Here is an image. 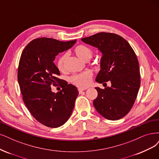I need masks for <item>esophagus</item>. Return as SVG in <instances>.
I'll return each instance as SVG.
<instances>
[{"label":"esophagus","mask_w":159,"mask_h":159,"mask_svg":"<svg viewBox=\"0 0 159 159\" xmlns=\"http://www.w3.org/2000/svg\"><path fill=\"white\" fill-rule=\"evenodd\" d=\"M86 89H79V93H81L83 91H84V90H85Z\"/></svg>","instance_id":"obj_1"}]
</instances>
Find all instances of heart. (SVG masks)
<instances>
[{
    "label": "heart",
    "mask_w": 159,
    "mask_h": 159,
    "mask_svg": "<svg viewBox=\"0 0 159 159\" xmlns=\"http://www.w3.org/2000/svg\"><path fill=\"white\" fill-rule=\"evenodd\" d=\"M73 53L75 55L84 61H89L93 56V52L89 47L84 45H79L74 48ZM67 59V55L63 54L60 56L57 62V67L61 72L65 70V63ZM93 75L90 71H86L83 73L74 75L70 78L73 84L80 89H85L90 84Z\"/></svg>",
    "instance_id": "heart-1"
}]
</instances>
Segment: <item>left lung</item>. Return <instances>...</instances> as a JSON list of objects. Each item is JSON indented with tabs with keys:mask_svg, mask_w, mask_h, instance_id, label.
<instances>
[{
	"mask_svg": "<svg viewBox=\"0 0 159 159\" xmlns=\"http://www.w3.org/2000/svg\"><path fill=\"white\" fill-rule=\"evenodd\" d=\"M81 40L102 53L96 81L100 84L110 81L111 84L104 89L96 87L98 96L93 101L94 107L107 120L122 118L134 106L141 84L135 52L124 38L113 33L100 32Z\"/></svg>",
	"mask_w": 159,
	"mask_h": 159,
	"instance_id": "left-lung-1",
	"label": "left lung"
}]
</instances>
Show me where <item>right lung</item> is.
I'll use <instances>...</instances> for the list:
<instances>
[{"label": "right lung", "mask_w": 159, "mask_h": 159, "mask_svg": "<svg viewBox=\"0 0 159 159\" xmlns=\"http://www.w3.org/2000/svg\"><path fill=\"white\" fill-rule=\"evenodd\" d=\"M76 41L35 39L25 46L20 59L18 81L23 101L34 118L49 127H60L69 120L79 94L74 85L58 78L60 72L53 63L56 55ZM59 84L62 90L53 93L50 86Z\"/></svg>", "instance_id": "right-lung-1"}]
</instances>
